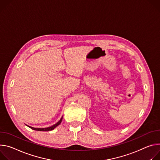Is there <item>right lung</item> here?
<instances>
[{"instance_id":"add662e5","label":"right lung","mask_w":160,"mask_h":160,"mask_svg":"<svg viewBox=\"0 0 160 160\" xmlns=\"http://www.w3.org/2000/svg\"><path fill=\"white\" fill-rule=\"evenodd\" d=\"M62 119H63V116L61 118V119L57 122L55 123V125H52L51 127H47V128H33V127H32L30 126H28V125H27L28 127L30 128L31 129L33 130H36V131H42V132H48V131H51L52 130H54L56 127H57L62 122Z\"/></svg>"}]
</instances>
